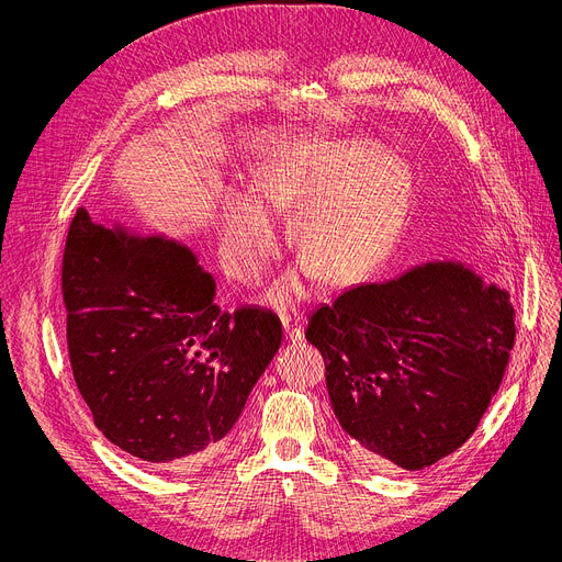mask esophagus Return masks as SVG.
Listing matches in <instances>:
<instances>
[{"label": "esophagus", "mask_w": 562, "mask_h": 562, "mask_svg": "<svg viewBox=\"0 0 562 562\" xmlns=\"http://www.w3.org/2000/svg\"><path fill=\"white\" fill-rule=\"evenodd\" d=\"M280 321H282V330L286 335L289 341H301L303 339V316L299 312H280Z\"/></svg>", "instance_id": "obj_1"}]
</instances>
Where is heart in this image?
Masks as SVG:
<instances>
[{"label": "heart", "mask_w": 562, "mask_h": 562, "mask_svg": "<svg viewBox=\"0 0 562 562\" xmlns=\"http://www.w3.org/2000/svg\"><path fill=\"white\" fill-rule=\"evenodd\" d=\"M405 172L396 157L362 138H339L263 164L255 196L229 191L221 216L225 271L252 284L269 269L280 236L269 214L291 212L293 250L330 286L358 282L392 239L401 214ZM303 291L299 278L271 289L284 303Z\"/></svg>", "instance_id": "heart-1"}]
</instances>
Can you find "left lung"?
Segmentation results:
<instances>
[{
	"label": "left lung",
	"mask_w": 562,
	"mask_h": 562,
	"mask_svg": "<svg viewBox=\"0 0 562 562\" xmlns=\"http://www.w3.org/2000/svg\"><path fill=\"white\" fill-rule=\"evenodd\" d=\"M508 291L460 261L339 293L305 337L326 362L335 417L371 467L417 471L479 428L515 344Z\"/></svg>",
	"instance_id": "1"
}]
</instances>
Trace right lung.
Returning <instances> with one entry per match:
<instances>
[{
	"instance_id": "obj_1",
	"label": "right lung",
	"mask_w": 562,
	"mask_h": 562,
	"mask_svg": "<svg viewBox=\"0 0 562 562\" xmlns=\"http://www.w3.org/2000/svg\"><path fill=\"white\" fill-rule=\"evenodd\" d=\"M61 280L72 375L102 435L172 469L210 458L278 352L280 318L223 312L187 246L104 227L86 210L70 223Z\"/></svg>"
}]
</instances>
